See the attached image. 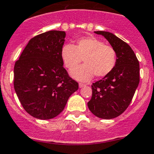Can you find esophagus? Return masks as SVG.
I'll use <instances>...</instances> for the list:
<instances>
[{
  "label": "esophagus",
  "mask_w": 154,
  "mask_h": 154,
  "mask_svg": "<svg viewBox=\"0 0 154 154\" xmlns=\"http://www.w3.org/2000/svg\"><path fill=\"white\" fill-rule=\"evenodd\" d=\"M85 85V84L81 83V82H80V83H79V87H80V88H82V87H84Z\"/></svg>",
  "instance_id": "1"
}]
</instances>
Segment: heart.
Masks as SVG:
<instances>
[{
    "label": "heart",
    "mask_w": 154,
    "mask_h": 154,
    "mask_svg": "<svg viewBox=\"0 0 154 154\" xmlns=\"http://www.w3.org/2000/svg\"><path fill=\"white\" fill-rule=\"evenodd\" d=\"M61 57L69 70L73 69L84 59L85 64L71 72L72 77L80 81H88L94 75L105 77L112 72L116 63L115 49L94 37L79 39L74 46L65 45Z\"/></svg>",
    "instance_id": "heart-1"
}]
</instances>
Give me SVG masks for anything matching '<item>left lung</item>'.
Segmentation results:
<instances>
[{
	"label": "left lung",
	"mask_w": 154,
	"mask_h": 154,
	"mask_svg": "<svg viewBox=\"0 0 154 154\" xmlns=\"http://www.w3.org/2000/svg\"><path fill=\"white\" fill-rule=\"evenodd\" d=\"M107 39L116 52V63L110 74L92 84L88 107L93 114L110 119L119 116L130 105L140 82V63L128 43L108 32H94Z\"/></svg>",
	"instance_id": "8db88e82"
}]
</instances>
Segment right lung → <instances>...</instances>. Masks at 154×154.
Here are the masks:
<instances>
[{"mask_svg": "<svg viewBox=\"0 0 154 154\" xmlns=\"http://www.w3.org/2000/svg\"><path fill=\"white\" fill-rule=\"evenodd\" d=\"M65 37L66 32L56 30L34 37L14 64L17 97L25 111L37 119H52L60 114L79 88L63 66Z\"/></svg>", "mask_w": 154, "mask_h": 154, "instance_id": "1", "label": "right lung"}]
</instances>
